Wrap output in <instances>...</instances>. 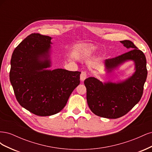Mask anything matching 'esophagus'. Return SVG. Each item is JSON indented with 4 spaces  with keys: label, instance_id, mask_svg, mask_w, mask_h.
Instances as JSON below:
<instances>
[{
    "label": "esophagus",
    "instance_id": "34e87169",
    "mask_svg": "<svg viewBox=\"0 0 152 152\" xmlns=\"http://www.w3.org/2000/svg\"><path fill=\"white\" fill-rule=\"evenodd\" d=\"M87 77V73L86 72H82L80 76V79L81 81H84Z\"/></svg>",
    "mask_w": 152,
    "mask_h": 152
}]
</instances>
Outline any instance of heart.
Segmentation results:
<instances>
[{"instance_id": "b5f03b06", "label": "heart", "mask_w": 152, "mask_h": 152, "mask_svg": "<svg viewBox=\"0 0 152 152\" xmlns=\"http://www.w3.org/2000/svg\"><path fill=\"white\" fill-rule=\"evenodd\" d=\"M94 48L93 47H87L85 48L82 50L81 54L84 57H88L91 56L94 52Z\"/></svg>"}]
</instances>
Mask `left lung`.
I'll use <instances>...</instances> for the list:
<instances>
[{
    "label": "left lung",
    "instance_id": "left-lung-1",
    "mask_svg": "<svg viewBox=\"0 0 152 152\" xmlns=\"http://www.w3.org/2000/svg\"><path fill=\"white\" fill-rule=\"evenodd\" d=\"M130 49L116 58L105 59V71L111 73L129 61L134 63L135 72L124 80L103 82L91 77L84 80L87 102L93 113L101 117L117 118L128 113L140 102L147 77L146 59L144 53L131 40L121 41Z\"/></svg>",
    "mask_w": 152,
    "mask_h": 152
}]
</instances>
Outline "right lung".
<instances>
[{"label": "right lung", "mask_w": 152, "mask_h": 152, "mask_svg": "<svg viewBox=\"0 0 152 152\" xmlns=\"http://www.w3.org/2000/svg\"><path fill=\"white\" fill-rule=\"evenodd\" d=\"M52 38L31 34L14 50L10 78L22 107L39 116L58 113L80 84V72L51 66Z\"/></svg>", "instance_id": "right-lung-1"}]
</instances>
